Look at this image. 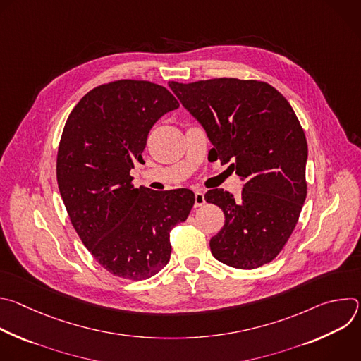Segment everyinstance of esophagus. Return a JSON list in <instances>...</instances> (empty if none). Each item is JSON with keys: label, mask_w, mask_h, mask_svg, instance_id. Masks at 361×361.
<instances>
[{"label": "esophagus", "mask_w": 361, "mask_h": 361, "mask_svg": "<svg viewBox=\"0 0 361 361\" xmlns=\"http://www.w3.org/2000/svg\"><path fill=\"white\" fill-rule=\"evenodd\" d=\"M205 204L204 192L202 191H195L194 194V207H201V205Z\"/></svg>", "instance_id": "34e87169"}]
</instances>
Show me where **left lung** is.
I'll return each mask as SVG.
<instances>
[{
    "instance_id": "1",
    "label": "left lung",
    "mask_w": 361,
    "mask_h": 361,
    "mask_svg": "<svg viewBox=\"0 0 361 361\" xmlns=\"http://www.w3.org/2000/svg\"><path fill=\"white\" fill-rule=\"evenodd\" d=\"M202 124L221 163L244 180L238 198L213 188L226 221L210 240L216 259L251 270L273 262L287 244L307 195L304 130L281 92L264 81L212 78L169 82Z\"/></svg>"
}]
</instances>
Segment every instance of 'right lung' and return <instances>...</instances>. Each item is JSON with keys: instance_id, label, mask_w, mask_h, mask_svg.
I'll return each mask as SVG.
<instances>
[{"instance_id": "add662e5", "label": "right lung", "mask_w": 361, "mask_h": 361, "mask_svg": "<svg viewBox=\"0 0 361 361\" xmlns=\"http://www.w3.org/2000/svg\"><path fill=\"white\" fill-rule=\"evenodd\" d=\"M178 107L163 85L117 80L88 91L64 126L60 194L82 244L116 277L138 281L159 273L170 260L173 227L194 205L190 190L135 188L130 176L154 123Z\"/></svg>"}]
</instances>
